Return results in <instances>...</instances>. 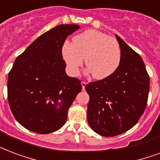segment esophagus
<instances>
[{"mask_svg": "<svg viewBox=\"0 0 160 160\" xmlns=\"http://www.w3.org/2000/svg\"><path fill=\"white\" fill-rule=\"evenodd\" d=\"M87 85V83L85 82V81H82L81 82V86H82V90H85V85Z\"/></svg>", "mask_w": 160, "mask_h": 160, "instance_id": "34e87169", "label": "esophagus"}]
</instances>
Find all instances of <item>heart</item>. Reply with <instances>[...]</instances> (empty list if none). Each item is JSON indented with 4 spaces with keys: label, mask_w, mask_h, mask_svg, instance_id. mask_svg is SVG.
Here are the masks:
<instances>
[{
    "label": "heart",
    "mask_w": 160,
    "mask_h": 160,
    "mask_svg": "<svg viewBox=\"0 0 160 160\" xmlns=\"http://www.w3.org/2000/svg\"><path fill=\"white\" fill-rule=\"evenodd\" d=\"M63 58L70 72L77 75L85 58L87 73L96 80H103L119 67L121 51L116 39L95 30H88L66 41L62 47Z\"/></svg>",
    "instance_id": "b5f03b06"
}]
</instances>
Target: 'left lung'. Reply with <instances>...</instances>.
Wrapping results in <instances>:
<instances>
[{
	"label": "left lung",
	"mask_w": 160,
	"mask_h": 160,
	"mask_svg": "<svg viewBox=\"0 0 160 160\" xmlns=\"http://www.w3.org/2000/svg\"><path fill=\"white\" fill-rule=\"evenodd\" d=\"M121 59L110 76L85 86L90 95L87 120L100 135L121 134L139 121L147 105L149 76L142 58L119 36Z\"/></svg>",
	"instance_id": "1"
}]
</instances>
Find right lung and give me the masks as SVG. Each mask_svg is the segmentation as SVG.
I'll use <instances>...</instances> for the list:
<instances>
[{
  "instance_id": "right-lung-1",
  "label": "right lung",
  "mask_w": 160,
  "mask_h": 160,
  "mask_svg": "<svg viewBox=\"0 0 160 160\" xmlns=\"http://www.w3.org/2000/svg\"><path fill=\"white\" fill-rule=\"evenodd\" d=\"M79 28L75 24L60 25L46 31L16 58L9 72V105L28 130L50 134L60 129L81 91V81L66 75L62 57L65 39Z\"/></svg>"
}]
</instances>
